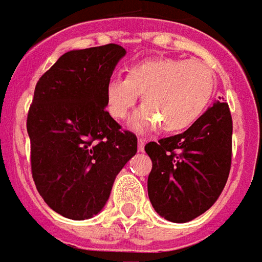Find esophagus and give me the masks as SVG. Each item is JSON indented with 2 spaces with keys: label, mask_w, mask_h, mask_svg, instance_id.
I'll return each instance as SVG.
<instances>
[{
  "label": "esophagus",
  "mask_w": 262,
  "mask_h": 262,
  "mask_svg": "<svg viewBox=\"0 0 262 262\" xmlns=\"http://www.w3.org/2000/svg\"><path fill=\"white\" fill-rule=\"evenodd\" d=\"M144 146H145V140L138 138V152L144 151Z\"/></svg>",
  "instance_id": "34e87169"
}]
</instances>
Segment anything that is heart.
I'll use <instances>...</instances> for the list:
<instances>
[{"instance_id": "obj_1", "label": "heart", "mask_w": 262, "mask_h": 262, "mask_svg": "<svg viewBox=\"0 0 262 262\" xmlns=\"http://www.w3.org/2000/svg\"><path fill=\"white\" fill-rule=\"evenodd\" d=\"M214 72L200 60L154 57L131 64L127 77L114 76L105 84V107L113 118L124 120L141 93L144 104L131 118V127H158L179 133L199 120L214 90Z\"/></svg>"}]
</instances>
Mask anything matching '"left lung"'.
I'll return each instance as SVG.
<instances>
[{"instance_id": "left-lung-1", "label": "left lung", "mask_w": 262, "mask_h": 262, "mask_svg": "<svg viewBox=\"0 0 262 262\" xmlns=\"http://www.w3.org/2000/svg\"><path fill=\"white\" fill-rule=\"evenodd\" d=\"M231 135L229 104L216 101L185 133L146 144L148 196L159 216L186 223L214 205L230 173Z\"/></svg>"}]
</instances>
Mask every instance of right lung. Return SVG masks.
I'll list each match as a JSON object with an SVG mask.
<instances>
[{
    "instance_id": "add662e5",
    "label": "right lung",
    "mask_w": 262,
    "mask_h": 262,
    "mask_svg": "<svg viewBox=\"0 0 262 262\" xmlns=\"http://www.w3.org/2000/svg\"><path fill=\"white\" fill-rule=\"evenodd\" d=\"M125 49L116 43L66 52L35 87L27 129L39 194L63 217L100 213L137 137L105 111V84Z\"/></svg>"
}]
</instances>
